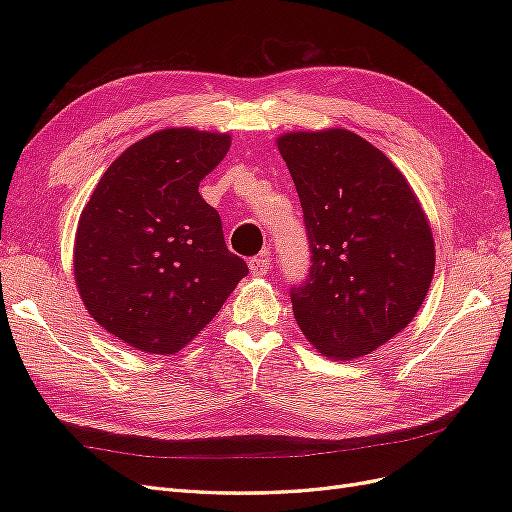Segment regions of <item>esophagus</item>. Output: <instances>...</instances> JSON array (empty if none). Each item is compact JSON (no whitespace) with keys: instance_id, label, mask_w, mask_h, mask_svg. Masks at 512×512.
I'll return each mask as SVG.
<instances>
[{"instance_id":"1","label":"esophagus","mask_w":512,"mask_h":512,"mask_svg":"<svg viewBox=\"0 0 512 512\" xmlns=\"http://www.w3.org/2000/svg\"><path fill=\"white\" fill-rule=\"evenodd\" d=\"M269 265H271V260H269V256H267V254L256 256V258H252V260H250V273H252L254 277H262V275H267V271H269Z\"/></svg>"}]
</instances>
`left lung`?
<instances>
[{
	"label": "left lung",
	"instance_id": "1",
	"mask_svg": "<svg viewBox=\"0 0 512 512\" xmlns=\"http://www.w3.org/2000/svg\"><path fill=\"white\" fill-rule=\"evenodd\" d=\"M277 149L299 192L312 267L290 290L307 342L352 361L404 331L436 269L427 215L401 170L344 128L288 132Z\"/></svg>",
	"mask_w": 512,
	"mask_h": 512
}]
</instances>
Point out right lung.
Returning <instances> with one entry per match:
<instances>
[{
    "instance_id": "obj_1",
    "label": "right lung",
    "mask_w": 512,
    "mask_h": 512,
    "mask_svg": "<svg viewBox=\"0 0 512 512\" xmlns=\"http://www.w3.org/2000/svg\"><path fill=\"white\" fill-rule=\"evenodd\" d=\"M230 134L166 128L106 168L74 237V282L100 327L147 354H175L247 275L198 185Z\"/></svg>"
}]
</instances>
